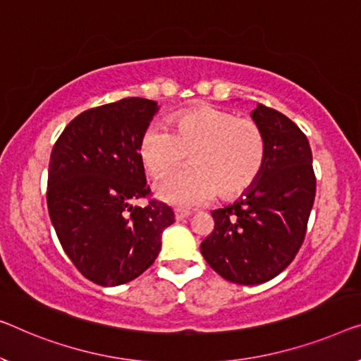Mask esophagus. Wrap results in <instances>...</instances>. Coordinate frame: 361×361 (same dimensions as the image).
<instances>
[{
	"mask_svg": "<svg viewBox=\"0 0 361 361\" xmlns=\"http://www.w3.org/2000/svg\"><path fill=\"white\" fill-rule=\"evenodd\" d=\"M190 212L188 211H181V209H176L175 211V220H183V219H186V217H190Z\"/></svg>",
	"mask_w": 361,
	"mask_h": 361,
	"instance_id": "34e87169",
	"label": "esophagus"
}]
</instances>
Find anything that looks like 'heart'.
Segmentation results:
<instances>
[{"instance_id":"obj_1","label":"heart","mask_w":361,"mask_h":361,"mask_svg":"<svg viewBox=\"0 0 361 361\" xmlns=\"http://www.w3.org/2000/svg\"><path fill=\"white\" fill-rule=\"evenodd\" d=\"M180 171L157 186V197L180 207H195L238 197L259 178L266 162V136L250 118L217 106H197L171 120V129L152 123L144 129L139 155L154 178H164L185 162Z\"/></svg>"}]
</instances>
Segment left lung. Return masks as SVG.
Returning <instances> with one entry per match:
<instances>
[{
  "instance_id": "8db88e82",
  "label": "left lung",
  "mask_w": 361,
  "mask_h": 361,
  "mask_svg": "<svg viewBox=\"0 0 361 361\" xmlns=\"http://www.w3.org/2000/svg\"><path fill=\"white\" fill-rule=\"evenodd\" d=\"M251 118L266 136L264 169L243 196L212 211L214 230L201 243L207 264L240 285L271 281L293 261L316 195L313 154L301 129L262 104Z\"/></svg>"
}]
</instances>
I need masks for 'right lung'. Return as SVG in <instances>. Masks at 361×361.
<instances>
[{
    "label": "right lung",
    "instance_id": "right-lung-1",
    "mask_svg": "<svg viewBox=\"0 0 361 361\" xmlns=\"http://www.w3.org/2000/svg\"><path fill=\"white\" fill-rule=\"evenodd\" d=\"M157 102L131 97L85 110L64 128L48 165L47 204L58 240L85 279L115 287L152 266L171 207L149 201L139 141Z\"/></svg>",
    "mask_w": 361,
    "mask_h": 361
}]
</instances>
